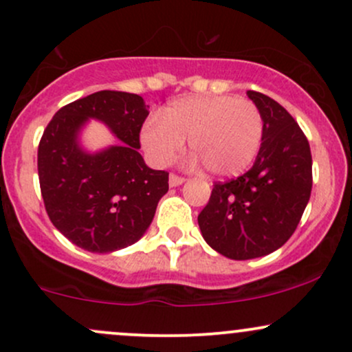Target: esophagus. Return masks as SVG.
I'll list each match as a JSON object with an SVG mask.
<instances>
[{
    "label": "esophagus",
    "instance_id": "esophagus-1",
    "mask_svg": "<svg viewBox=\"0 0 352 352\" xmlns=\"http://www.w3.org/2000/svg\"><path fill=\"white\" fill-rule=\"evenodd\" d=\"M184 177L183 176H179V175H176V173H171V175H169V186H179V184H183L184 183Z\"/></svg>",
    "mask_w": 352,
    "mask_h": 352
}]
</instances>
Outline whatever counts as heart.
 <instances>
[{
    "mask_svg": "<svg viewBox=\"0 0 352 352\" xmlns=\"http://www.w3.org/2000/svg\"><path fill=\"white\" fill-rule=\"evenodd\" d=\"M184 140L209 175L239 176L261 151L264 118L246 98L188 96L164 106L160 121L149 120L141 131V144L156 164L171 163Z\"/></svg>",
    "mask_w": 352,
    "mask_h": 352,
    "instance_id": "b5f03b06",
    "label": "heart"
}]
</instances>
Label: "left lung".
Returning a JSON list of instances; mask_svg holds the SVG:
<instances>
[{
    "label": "left lung",
    "instance_id": "1",
    "mask_svg": "<svg viewBox=\"0 0 352 352\" xmlns=\"http://www.w3.org/2000/svg\"><path fill=\"white\" fill-rule=\"evenodd\" d=\"M248 96L264 118V140L243 176L216 181L197 216L203 238L226 258L244 261L281 248L293 236L313 188L306 134L279 102L258 91Z\"/></svg>",
    "mask_w": 352,
    "mask_h": 352
}]
</instances>
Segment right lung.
<instances>
[{
	"label": "right lung",
	"mask_w": 352,
	"mask_h": 352,
	"mask_svg": "<svg viewBox=\"0 0 352 352\" xmlns=\"http://www.w3.org/2000/svg\"><path fill=\"white\" fill-rule=\"evenodd\" d=\"M143 98L98 91L63 106L38 146V176L51 223L89 252H111L136 243L168 192V171L144 164L140 133L148 118ZM96 117L124 141L88 155L76 143L80 126Z\"/></svg>",
	"instance_id": "1"
}]
</instances>
